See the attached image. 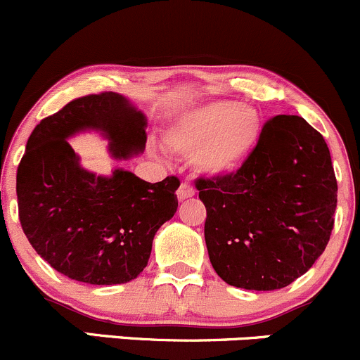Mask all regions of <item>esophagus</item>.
I'll list each match as a JSON object with an SVG mask.
<instances>
[{"label":"esophagus","instance_id":"obj_1","mask_svg":"<svg viewBox=\"0 0 360 360\" xmlns=\"http://www.w3.org/2000/svg\"><path fill=\"white\" fill-rule=\"evenodd\" d=\"M191 197H195V188L188 183L181 184L179 190H177V198H179V202H184L186 198H191Z\"/></svg>","mask_w":360,"mask_h":360}]
</instances>
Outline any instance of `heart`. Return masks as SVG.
Segmentation results:
<instances>
[{"instance_id":"b5f03b06","label":"heart","mask_w":360,"mask_h":360,"mask_svg":"<svg viewBox=\"0 0 360 360\" xmlns=\"http://www.w3.org/2000/svg\"><path fill=\"white\" fill-rule=\"evenodd\" d=\"M263 118L256 108L217 99L181 112L163 132L172 153L191 157L198 172L231 174L256 150Z\"/></svg>"}]
</instances>
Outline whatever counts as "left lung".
<instances>
[{"instance_id":"8db88e82","label":"left lung","mask_w":360,"mask_h":360,"mask_svg":"<svg viewBox=\"0 0 360 360\" xmlns=\"http://www.w3.org/2000/svg\"><path fill=\"white\" fill-rule=\"evenodd\" d=\"M209 259L226 284L282 289L324 252L338 184L324 137L301 116L278 115L237 172L197 181Z\"/></svg>"}]
</instances>
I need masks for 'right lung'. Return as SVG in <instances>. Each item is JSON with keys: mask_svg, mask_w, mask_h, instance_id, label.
I'll use <instances>...</instances> for the list:
<instances>
[{"mask_svg": "<svg viewBox=\"0 0 360 360\" xmlns=\"http://www.w3.org/2000/svg\"><path fill=\"white\" fill-rule=\"evenodd\" d=\"M148 120L127 97L92 94L46 116L17 170L19 219L29 244L59 274L94 285L125 284L146 268L155 233L176 214L179 179L146 183L125 169L97 176L69 137L96 130L112 158L143 153Z\"/></svg>", "mask_w": 360, "mask_h": 360, "instance_id": "right-lung-1", "label": "right lung"}]
</instances>
